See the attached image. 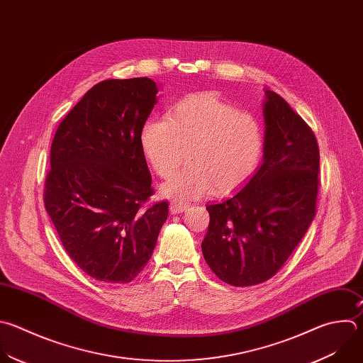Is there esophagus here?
Listing matches in <instances>:
<instances>
[{
	"instance_id": "esophagus-1",
	"label": "esophagus",
	"mask_w": 363,
	"mask_h": 363,
	"mask_svg": "<svg viewBox=\"0 0 363 363\" xmlns=\"http://www.w3.org/2000/svg\"><path fill=\"white\" fill-rule=\"evenodd\" d=\"M189 205L184 201H178V199H172L171 203H169V211L171 213H179V212H184Z\"/></svg>"
}]
</instances>
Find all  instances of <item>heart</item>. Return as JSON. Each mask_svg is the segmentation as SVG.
Listing matches in <instances>:
<instances>
[{
	"label": "heart",
	"instance_id": "obj_1",
	"mask_svg": "<svg viewBox=\"0 0 363 363\" xmlns=\"http://www.w3.org/2000/svg\"><path fill=\"white\" fill-rule=\"evenodd\" d=\"M141 148L164 179L175 175L188 151V168L164 185L175 199L199 198L242 185L257 169L264 150L259 119L215 94L189 96L167 118H151L141 128Z\"/></svg>",
	"mask_w": 363,
	"mask_h": 363
}]
</instances>
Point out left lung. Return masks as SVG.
<instances>
[{
    "label": "left lung",
    "mask_w": 363,
    "mask_h": 363,
    "mask_svg": "<svg viewBox=\"0 0 363 363\" xmlns=\"http://www.w3.org/2000/svg\"><path fill=\"white\" fill-rule=\"evenodd\" d=\"M265 157L235 195L206 205L202 254L212 272L233 286L272 278L288 261L316 215L319 147L305 121L267 91Z\"/></svg>",
    "instance_id": "1"
}]
</instances>
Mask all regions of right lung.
Wrapping results in <instances>:
<instances>
[{
    "mask_svg": "<svg viewBox=\"0 0 363 363\" xmlns=\"http://www.w3.org/2000/svg\"><path fill=\"white\" fill-rule=\"evenodd\" d=\"M157 91L147 77L98 82L51 144L44 205L65 252L96 281L137 278L168 218V201L150 203L152 178L141 148Z\"/></svg>",
    "mask_w": 363,
    "mask_h": 363,
    "instance_id": "1",
    "label": "right lung"
}]
</instances>
